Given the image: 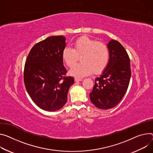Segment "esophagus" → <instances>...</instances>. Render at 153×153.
<instances>
[{"mask_svg": "<svg viewBox=\"0 0 153 153\" xmlns=\"http://www.w3.org/2000/svg\"><path fill=\"white\" fill-rule=\"evenodd\" d=\"M74 80H75L76 82H80V81H82V80H83V79H80V78L75 77V78H74Z\"/></svg>", "mask_w": 153, "mask_h": 153, "instance_id": "34e87169", "label": "esophagus"}]
</instances>
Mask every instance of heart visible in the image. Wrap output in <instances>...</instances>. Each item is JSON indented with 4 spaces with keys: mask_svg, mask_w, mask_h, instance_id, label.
<instances>
[{
    "mask_svg": "<svg viewBox=\"0 0 153 153\" xmlns=\"http://www.w3.org/2000/svg\"><path fill=\"white\" fill-rule=\"evenodd\" d=\"M73 49L66 47L62 53L63 62L71 67L81 57L82 63L75 65L70 69V75L82 77L102 72L109 60V50L107 45L88 36H82L75 41Z\"/></svg>",
    "mask_w": 153,
    "mask_h": 153,
    "instance_id": "1",
    "label": "heart"
}]
</instances>
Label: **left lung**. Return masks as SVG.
Returning <instances> with one entry per match:
<instances>
[{"label": "left lung", "instance_id": "obj_1", "mask_svg": "<svg viewBox=\"0 0 153 153\" xmlns=\"http://www.w3.org/2000/svg\"><path fill=\"white\" fill-rule=\"evenodd\" d=\"M107 46L109 60L102 74L95 79L90 93L91 102L100 109L115 107L126 93L131 76L130 59L127 52L118 41L111 39Z\"/></svg>", "mask_w": 153, "mask_h": 153}]
</instances>
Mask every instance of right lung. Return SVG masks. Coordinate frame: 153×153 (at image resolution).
Listing matches in <instances>:
<instances>
[{
  "label": "right lung",
  "mask_w": 153,
  "mask_h": 153,
  "mask_svg": "<svg viewBox=\"0 0 153 153\" xmlns=\"http://www.w3.org/2000/svg\"><path fill=\"white\" fill-rule=\"evenodd\" d=\"M66 38L51 36L30 50L24 66V81L27 93L40 108L49 112L59 110L67 101L74 77H65L62 53Z\"/></svg>",
  "instance_id": "obj_1"
}]
</instances>
